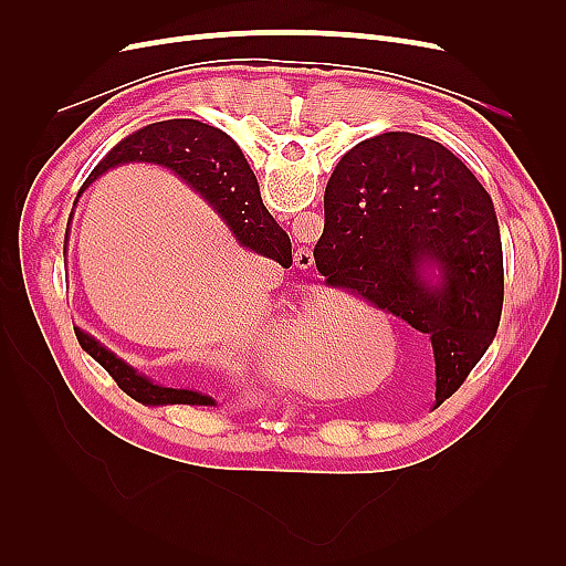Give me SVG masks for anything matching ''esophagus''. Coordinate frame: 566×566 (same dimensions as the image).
<instances>
[{
	"label": "esophagus",
	"mask_w": 566,
	"mask_h": 566,
	"mask_svg": "<svg viewBox=\"0 0 566 566\" xmlns=\"http://www.w3.org/2000/svg\"><path fill=\"white\" fill-rule=\"evenodd\" d=\"M295 266L297 269H312L314 266V252L310 248H297Z\"/></svg>",
	"instance_id": "esophagus-1"
}]
</instances>
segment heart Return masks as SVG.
<instances>
[{
	"label": "heart",
	"mask_w": 566,
	"mask_h": 566,
	"mask_svg": "<svg viewBox=\"0 0 566 566\" xmlns=\"http://www.w3.org/2000/svg\"><path fill=\"white\" fill-rule=\"evenodd\" d=\"M356 342V331L325 310L318 300L304 302L290 321L285 368L293 378L314 389H328V375L345 380V361Z\"/></svg>",
	"instance_id": "obj_1"
}]
</instances>
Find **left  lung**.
<instances>
[{
  "label": "left lung",
  "instance_id": "1",
  "mask_svg": "<svg viewBox=\"0 0 566 566\" xmlns=\"http://www.w3.org/2000/svg\"><path fill=\"white\" fill-rule=\"evenodd\" d=\"M314 260L432 342L437 406L465 382L503 312V245L491 196L449 148L387 132L342 156ZM432 268L437 282L426 279Z\"/></svg>",
  "mask_w": 566,
  "mask_h": 566
}]
</instances>
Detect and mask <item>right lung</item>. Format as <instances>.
Instances as JSON below:
<instances>
[{"instance_id":"add662e5","label":"right lung","mask_w":566,"mask_h":566,"mask_svg":"<svg viewBox=\"0 0 566 566\" xmlns=\"http://www.w3.org/2000/svg\"><path fill=\"white\" fill-rule=\"evenodd\" d=\"M125 163H153L172 169L196 193L208 200V205H212L214 212L227 221L235 241L243 248L264 254L281 266L293 264L290 238L264 208L256 177L243 150L235 146L229 134L212 125L198 123V119L153 123L113 146L106 153V158L92 169L87 184ZM75 335L80 347L104 366L117 387L129 394L134 401L144 406H217L210 394L165 387L146 378L144 373H136L90 333L75 328Z\"/></svg>"}]
</instances>
